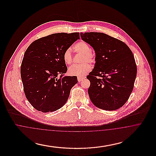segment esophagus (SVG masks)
<instances>
[{
    "label": "esophagus",
    "instance_id": "obj_1",
    "mask_svg": "<svg viewBox=\"0 0 156 156\" xmlns=\"http://www.w3.org/2000/svg\"><path fill=\"white\" fill-rule=\"evenodd\" d=\"M83 79H85L84 77H78V82L81 81Z\"/></svg>",
    "mask_w": 156,
    "mask_h": 156
}]
</instances>
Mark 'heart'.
I'll return each mask as SVG.
<instances>
[{
	"mask_svg": "<svg viewBox=\"0 0 156 156\" xmlns=\"http://www.w3.org/2000/svg\"><path fill=\"white\" fill-rule=\"evenodd\" d=\"M75 52L82 54L81 58V65H74L68 68V74L73 76L79 77L87 74L91 69V67L88 63L92 64L95 62V55L90 51L89 45L85 41H80L76 43L74 46ZM62 58L66 64L72 63L73 56L71 48H67L62 55ZM89 63H87L86 62Z\"/></svg>",
	"mask_w": 156,
	"mask_h": 156,
	"instance_id": "b5f03b06",
	"label": "heart"
}]
</instances>
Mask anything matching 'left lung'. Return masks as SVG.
Instances as JSON below:
<instances>
[{"label":"left lung","instance_id":"obj_1","mask_svg":"<svg viewBox=\"0 0 156 156\" xmlns=\"http://www.w3.org/2000/svg\"><path fill=\"white\" fill-rule=\"evenodd\" d=\"M95 52V64L87 76L90 99L97 108L115 111L124 105L137 75L133 54L123 41L103 33H81Z\"/></svg>","mask_w":156,"mask_h":156}]
</instances>
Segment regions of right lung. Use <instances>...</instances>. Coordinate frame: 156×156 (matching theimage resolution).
<instances>
[{"instance_id":"right-lung-1","label":"right lung","mask_w":156,"mask_h":156,"mask_svg":"<svg viewBox=\"0 0 156 156\" xmlns=\"http://www.w3.org/2000/svg\"><path fill=\"white\" fill-rule=\"evenodd\" d=\"M78 39L79 33H55L35 40L25 51L20 68L24 92L37 111H55L67 102L78 80L63 76L67 67L62 55Z\"/></svg>"}]
</instances>
